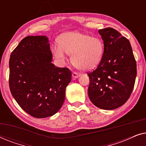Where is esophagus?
Here are the masks:
<instances>
[{"mask_svg": "<svg viewBox=\"0 0 146 146\" xmlns=\"http://www.w3.org/2000/svg\"><path fill=\"white\" fill-rule=\"evenodd\" d=\"M72 76L73 78H78L80 76V75L76 72H73L72 74Z\"/></svg>", "mask_w": 146, "mask_h": 146, "instance_id": "34e87169", "label": "esophagus"}]
</instances>
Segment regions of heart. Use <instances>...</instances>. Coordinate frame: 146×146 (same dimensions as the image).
<instances>
[{
  "instance_id": "b5f03b06",
  "label": "heart",
  "mask_w": 146,
  "mask_h": 146,
  "mask_svg": "<svg viewBox=\"0 0 146 146\" xmlns=\"http://www.w3.org/2000/svg\"><path fill=\"white\" fill-rule=\"evenodd\" d=\"M58 46L52 48L56 59L64 62L67 54H71V62L77 69L90 70L100 63L104 52V44L100 38L78 31L62 35Z\"/></svg>"
}]
</instances>
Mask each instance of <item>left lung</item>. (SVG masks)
<instances>
[{"mask_svg": "<svg viewBox=\"0 0 146 146\" xmlns=\"http://www.w3.org/2000/svg\"><path fill=\"white\" fill-rule=\"evenodd\" d=\"M104 52L97 68L88 74V96L99 108L111 110L126 102L137 75L130 42L112 28L99 30Z\"/></svg>", "mask_w": 146, "mask_h": 146, "instance_id": "1", "label": "left lung"}]
</instances>
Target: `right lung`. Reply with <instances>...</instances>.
Returning a JSON list of instances; mask_svg holds the SVG:
<instances>
[{
	"label": "right lung",
	"mask_w": 146,
	"mask_h": 146,
	"mask_svg": "<svg viewBox=\"0 0 146 146\" xmlns=\"http://www.w3.org/2000/svg\"><path fill=\"white\" fill-rule=\"evenodd\" d=\"M48 38L29 36L20 42L9 60V87L22 109L32 116L44 118L59 111L65 99L72 73L52 63Z\"/></svg>",
	"instance_id": "1"
}]
</instances>
